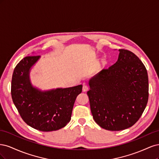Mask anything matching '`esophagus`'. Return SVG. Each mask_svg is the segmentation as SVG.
<instances>
[{
	"label": "esophagus",
	"mask_w": 159,
	"mask_h": 159,
	"mask_svg": "<svg viewBox=\"0 0 159 159\" xmlns=\"http://www.w3.org/2000/svg\"><path fill=\"white\" fill-rule=\"evenodd\" d=\"M88 89H89V88L88 87L87 85H83L82 90H83L84 92H85V91H87Z\"/></svg>",
	"instance_id": "esophagus-1"
}]
</instances>
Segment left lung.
Segmentation results:
<instances>
[{
  "label": "left lung",
  "mask_w": 159,
  "mask_h": 159,
  "mask_svg": "<svg viewBox=\"0 0 159 159\" xmlns=\"http://www.w3.org/2000/svg\"><path fill=\"white\" fill-rule=\"evenodd\" d=\"M119 52L116 63L89 80L87 92L94 121L113 131L132 127L141 117L148 98L145 66L133 52Z\"/></svg>",
  "instance_id": "8db88e82"
}]
</instances>
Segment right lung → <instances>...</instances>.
Returning a JSON list of instances; mask_svg holds the SVG:
<instances>
[{"instance_id": "add662e5", "label": "right lung", "mask_w": 159, "mask_h": 159, "mask_svg": "<svg viewBox=\"0 0 159 159\" xmlns=\"http://www.w3.org/2000/svg\"><path fill=\"white\" fill-rule=\"evenodd\" d=\"M40 58V56H26L16 65L12 78V98L28 125L41 131H56L70 121L75 101L82 91V85L46 91L33 86L30 72Z\"/></svg>"}]
</instances>
